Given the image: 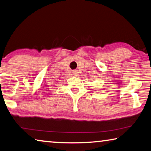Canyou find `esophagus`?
Returning <instances> with one entry per match:
<instances>
[{"instance_id": "obj_1", "label": "esophagus", "mask_w": 151, "mask_h": 151, "mask_svg": "<svg viewBox=\"0 0 151 151\" xmlns=\"http://www.w3.org/2000/svg\"><path fill=\"white\" fill-rule=\"evenodd\" d=\"M73 74H74V75H75V76H78V71L77 70H74L73 72Z\"/></svg>"}]
</instances>
